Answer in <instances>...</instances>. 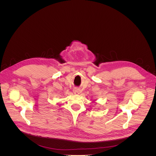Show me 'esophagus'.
<instances>
[{
    "instance_id": "obj_1",
    "label": "esophagus",
    "mask_w": 156,
    "mask_h": 156,
    "mask_svg": "<svg viewBox=\"0 0 156 156\" xmlns=\"http://www.w3.org/2000/svg\"><path fill=\"white\" fill-rule=\"evenodd\" d=\"M73 92L75 94H79L80 92V90L79 89V88H76L73 89Z\"/></svg>"
}]
</instances>
